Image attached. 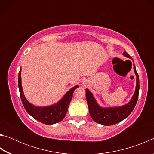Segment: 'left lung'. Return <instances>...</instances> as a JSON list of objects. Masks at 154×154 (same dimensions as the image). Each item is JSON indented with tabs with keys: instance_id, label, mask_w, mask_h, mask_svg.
I'll return each instance as SVG.
<instances>
[{
	"instance_id": "obj_1",
	"label": "left lung",
	"mask_w": 154,
	"mask_h": 154,
	"mask_svg": "<svg viewBox=\"0 0 154 154\" xmlns=\"http://www.w3.org/2000/svg\"><path fill=\"white\" fill-rule=\"evenodd\" d=\"M124 55L127 58L132 59V57L126 52H124ZM134 70L135 74L137 75V86L136 90L131 100L121 107L116 108H107L103 109L100 107L96 103L94 98L93 97L92 94L89 90L86 89L85 94H86L87 103L89 108L90 115L94 121L98 124L105 125V126H111L118 124L121 121L126 118L131 112L133 111L134 108L137 105L138 98H139V78L136 71V68L134 64Z\"/></svg>"
}]
</instances>
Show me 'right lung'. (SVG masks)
I'll return each instance as SVG.
<instances>
[{
    "label": "right lung",
    "mask_w": 154,
    "mask_h": 154,
    "mask_svg": "<svg viewBox=\"0 0 154 154\" xmlns=\"http://www.w3.org/2000/svg\"><path fill=\"white\" fill-rule=\"evenodd\" d=\"M18 87L20 90L21 100L24 108L28 113L34 118L41 123L51 125L61 122L64 118L67 113L70 102H71L74 90L77 88L78 85L71 88L62 100L56 105L47 107H38L33 106L26 99L24 95L21 82V69L18 74Z\"/></svg>",
    "instance_id": "add662e5"
}]
</instances>
